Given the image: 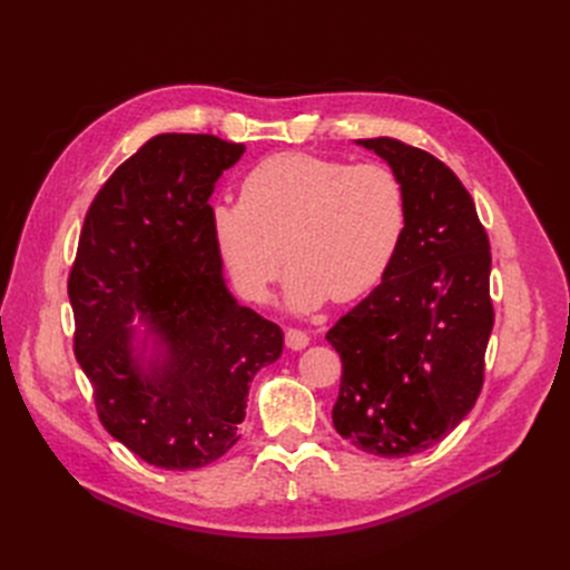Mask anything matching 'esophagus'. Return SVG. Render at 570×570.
I'll return each instance as SVG.
<instances>
[{
  "instance_id": "34e87169",
  "label": "esophagus",
  "mask_w": 570,
  "mask_h": 570,
  "mask_svg": "<svg viewBox=\"0 0 570 570\" xmlns=\"http://www.w3.org/2000/svg\"><path fill=\"white\" fill-rule=\"evenodd\" d=\"M285 344H287V350H292V352H302L308 344V335L297 331V327H289V331L285 333Z\"/></svg>"
}]
</instances>
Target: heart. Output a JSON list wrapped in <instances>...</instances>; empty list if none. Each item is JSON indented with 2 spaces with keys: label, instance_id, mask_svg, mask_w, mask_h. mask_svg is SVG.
I'll return each mask as SVG.
<instances>
[{
  "label": "heart",
  "instance_id": "1",
  "mask_svg": "<svg viewBox=\"0 0 570 570\" xmlns=\"http://www.w3.org/2000/svg\"><path fill=\"white\" fill-rule=\"evenodd\" d=\"M406 226V187L390 166L297 151L252 168L243 197L212 209L216 247L235 287L266 302L285 256V302L295 314L368 292L394 262Z\"/></svg>",
  "mask_w": 570,
  "mask_h": 570
}]
</instances>
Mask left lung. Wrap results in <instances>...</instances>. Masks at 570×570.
I'll list each match as a JSON object with an SVG mask.
<instances>
[{"mask_svg": "<svg viewBox=\"0 0 570 570\" xmlns=\"http://www.w3.org/2000/svg\"><path fill=\"white\" fill-rule=\"evenodd\" d=\"M356 145L402 178L409 226L383 283L325 335L342 358L333 423L361 452L400 459L444 440L478 400L494 323L490 239L433 154L394 137Z\"/></svg>", "mask_w": 570, "mask_h": 570, "instance_id": "left-lung-1", "label": "left lung"}]
</instances>
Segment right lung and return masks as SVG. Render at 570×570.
Wrapping results in <instances>:
<instances>
[{
	"instance_id": "right-lung-1",
	"label": "right lung",
	"mask_w": 570,
	"mask_h": 570,
	"mask_svg": "<svg viewBox=\"0 0 570 570\" xmlns=\"http://www.w3.org/2000/svg\"><path fill=\"white\" fill-rule=\"evenodd\" d=\"M243 154L214 135L151 137L97 193L68 275L99 421L157 469L226 454L252 377L283 354L281 327L230 295L212 230L216 180Z\"/></svg>"
}]
</instances>
